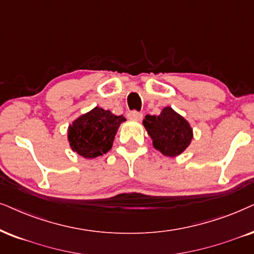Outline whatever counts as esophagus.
<instances>
[{
    "label": "esophagus",
    "mask_w": 254,
    "mask_h": 254,
    "mask_svg": "<svg viewBox=\"0 0 254 254\" xmlns=\"http://www.w3.org/2000/svg\"><path fill=\"white\" fill-rule=\"evenodd\" d=\"M127 117H129L130 120L142 121V118H143V114H140V112H138V111H136V110H133V111H130L129 114H127Z\"/></svg>",
    "instance_id": "34e87169"
}]
</instances>
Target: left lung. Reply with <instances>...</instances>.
<instances>
[{
	"label": "left lung",
	"instance_id": "left-lung-1",
	"mask_svg": "<svg viewBox=\"0 0 254 254\" xmlns=\"http://www.w3.org/2000/svg\"><path fill=\"white\" fill-rule=\"evenodd\" d=\"M143 124L152 139L153 147L168 157L184 152L193 138L189 122L170 107L163 109L158 116L146 115Z\"/></svg>",
	"mask_w": 254,
	"mask_h": 254
}]
</instances>
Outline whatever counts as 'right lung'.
Returning a JSON list of instances; mask_svg holds the SVG:
<instances>
[{"label": "right lung", "mask_w": 254, "mask_h": 254, "mask_svg": "<svg viewBox=\"0 0 254 254\" xmlns=\"http://www.w3.org/2000/svg\"><path fill=\"white\" fill-rule=\"evenodd\" d=\"M123 115L116 116L111 111L96 107L79 116L69 125L68 140L73 152L84 158H96L112 147Z\"/></svg>", "instance_id": "obj_1"}]
</instances>
